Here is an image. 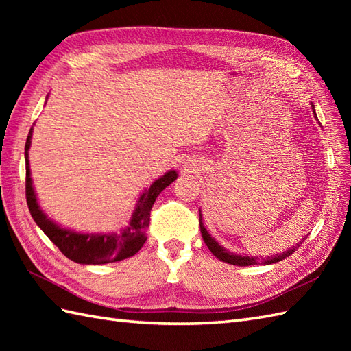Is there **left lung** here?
<instances>
[{
	"label": "left lung",
	"mask_w": 351,
	"mask_h": 351,
	"mask_svg": "<svg viewBox=\"0 0 351 351\" xmlns=\"http://www.w3.org/2000/svg\"><path fill=\"white\" fill-rule=\"evenodd\" d=\"M314 108V107H312ZM315 113V111H314ZM199 225H200V232H202V238L205 244L208 245V249L211 250L213 255L215 258H219L220 261H223V263H228V264H232V265H240V267H244V265H255V264H259L261 259L259 258H250V256H241V255H235V253H229L226 249H223L221 245H219V243H215L214 238L206 232V229L204 228V223H202V215L199 214ZM302 244V243H300ZM300 244H297L295 247L289 249L287 252H283L282 255H278V256H268L267 259H264L263 264H273V263H279V261L288 258L289 255H293V252L299 247Z\"/></svg>",
	"instance_id": "8db88e82"
}]
</instances>
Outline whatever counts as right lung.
Masks as SVG:
<instances>
[{"mask_svg":"<svg viewBox=\"0 0 351 351\" xmlns=\"http://www.w3.org/2000/svg\"><path fill=\"white\" fill-rule=\"evenodd\" d=\"M32 130L25 141V197L29 214L45 235L54 243L66 258L78 264H108L130 258L141 249L146 241V229L151 220V210L160 193L176 180V171L170 170L156 180L141 197L132 214L130 226L121 234H77L52 223L45 215L36 200L32 178H29L28 149L32 143Z\"/></svg>","mask_w":351,"mask_h":351,"instance_id":"1","label":"right lung"}]
</instances>
